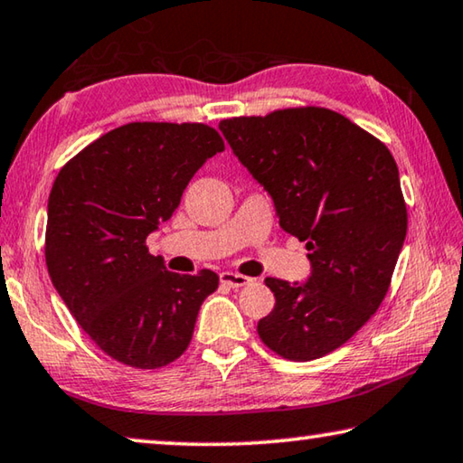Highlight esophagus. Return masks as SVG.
<instances>
[{
    "instance_id": "1",
    "label": "esophagus",
    "mask_w": 463,
    "mask_h": 463,
    "mask_svg": "<svg viewBox=\"0 0 463 463\" xmlns=\"http://www.w3.org/2000/svg\"><path fill=\"white\" fill-rule=\"evenodd\" d=\"M219 279H222L223 285L232 287V289H238V287H244V285H248L250 281H252V279L240 275V272H230V270L222 272V275H219Z\"/></svg>"
}]
</instances>
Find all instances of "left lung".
I'll return each instance as SVG.
<instances>
[{
    "label": "left lung",
    "mask_w": 463,
    "mask_h": 463,
    "mask_svg": "<svg viewBox=\"0 0 463 463\" xmlns=\"http://www.w3.org/2000/svg\"><path fill=\"white\" fill-rule=\"evenodd\" d=\"M219 128L270 194L279 225L309 250L307 281L264 279L275 307L259 336L285 359L324 357L388 293L408 227L398 165L373 135L316 106L225 118Z\"/></svg>",
    "instance_id": "left-lung-1"
}]
</instances>
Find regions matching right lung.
Returning a JSON list of instances; mask_svg holds the SVG:
<instances>
[{
    "label": "right lung",
    "mask_w": 463,
    "mask_h": 463,
    "mask_svg": "<svg viewBox=\"0 0 463 463\" xmlns=\"http://www.w3.org/2000/svg\"><path fill=\"white\" fill-rule=\"evenodd\" d=\"M201 123H128L61 168L47 207V269L83 332L125 365L157 369L191 345L213 270L178 275L151 256L196 170L223 151Z\"/></svg>",
    "instance_id": "add662e5"
}]
</instances>
